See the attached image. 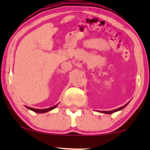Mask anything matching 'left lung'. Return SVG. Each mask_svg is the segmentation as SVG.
<instances>
[{
	"label": "left lung",
	"instance_id": "left-lung-1",
	"mask_svg": "<svg viewBox=\"0 0 150 150\" xmlns=\"http://www.w3.org/2000/svg\"><path fill=\"white\" fill-rule=\"evenodd\" d=\"M128 103H129V102H128V103H127V104H125V105L122 106V107H119V108L115 109V110H110V111H99V112L104 113V114H112V113H114V112H115L120 111V110H122V109H124L125 107H126L127 105H128Z\"/></svg>",
	"mask_w": 150,
	"mask_h": 150
}]
</instances>
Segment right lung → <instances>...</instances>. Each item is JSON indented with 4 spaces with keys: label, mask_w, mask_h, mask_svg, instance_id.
Returning a JSON list of instances; mask_svg holds the SVG:
<instances>
[{
    "label": "right lung",
    "mask_w": 150,
    "mask_h": 150,
    "mask_svg": "<svg viewBox=\"0 0 150 150\" xmlns=\"http://www.w3.org/2000/svg\"><path fill=\"white\" fill-rule=\"evenodd\" d=\"M57 107V105H54L53 106V107H49V108H46V109H35V108H32V107H28V106H26V107L29 110H32V111L35 112H37V113H44V112H47L48 111H51V110H54V108H56V107Z\"/></svg>",
    "instance_id": "1"
}]
</instances>
